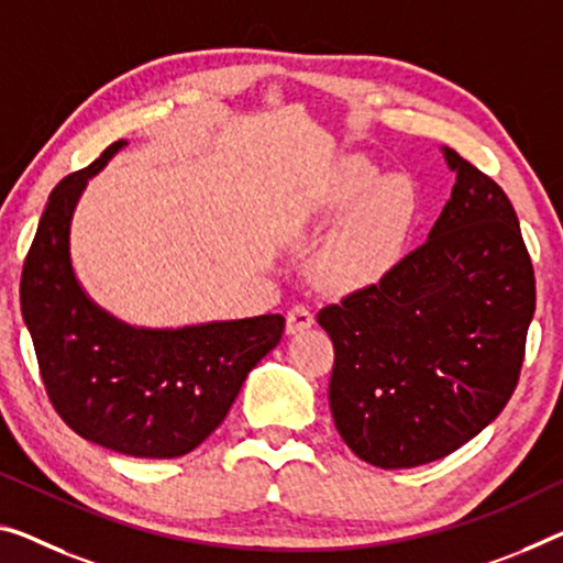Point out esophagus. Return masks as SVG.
I'll return each instance as SVG.
<instances>
[{
	"label": "esophagus",
	"mask_w": 563,
	"mask_h": 563,
	"mask_svg": "<svg viewBox=\"0 0 563 563\" xmlns=\"http://www.w3.org/2000/svg\"><path fill=\"white\" fill-rule=\"evenodd\" d=\"M311 324H314V314H311V309L307 305H294L287 311V332L289 334L309 330Z\"/></svg>",
	"instance_id": "1"
}]
</instances>
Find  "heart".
Listing matches in <instances>:
<instances>
[{"instance_id":"obj_1","label":"heart","mask_w":563,"mask_h":563,"mask_svg":"<svg viewBox=\"0 0 563 563\" xmlns=\"http://www.w3.org/2000/svg\"><path fill=\"white\" fill-rule=\"evenodd\" d=\"M375 180V173L350 163L330 191L332 209H344ZM412 219V191L400 178L377 184L347 213L322 252L317 254L314 274L330 289H354L375 282L390 269L397 249Z\"/></svg>"}]
</instances>
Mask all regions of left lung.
I'll list each match as a JSON object with an SVG mask.
<instances>
[{
  "label": "left lung",
  "mask_w": 563,
  "mask_h": 563,
  "mask_svg": "<svg viewBox=\"0 0 563 563\" xmlns=\"http://www.w3.org/2000/svg\"><path fill=\"white\" fill-rule=\"evenodd\" d=\"M457 178L428 241L319 309L334 344L330 408L350 451L415 468L498 418L521 377L536 276L511 201L445 148Z\"/></svg>",
  "instance_id": "8db88e82"
}]
</instances>
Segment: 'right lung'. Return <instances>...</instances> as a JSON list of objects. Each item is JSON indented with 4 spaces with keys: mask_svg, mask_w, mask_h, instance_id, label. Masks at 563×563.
<instances>
[{
    "mask_svg": "<svg viewBox=\"0 0 563 563\" xmlns=\"http://www.w3.org/2000/svg\"><path fill=\"white\" fill-rule=\"evenodd\" d=\"M123 145L52 188L22 266V317L52 408L77 435L133 457H178L221 426L279 344L284 317L135 330L92 305L70 264V221L88 178Z\"/></svg>",
    "mask_w": 563,
    "mask_h": 563,
    "instance_id": "add662e5",
    "label": "right lung"
}]
</instances>
